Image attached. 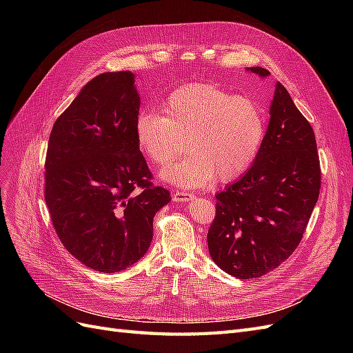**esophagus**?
Instances as JSON below:
<instances>
[{
    "label": "esophagus",
    "instance_id": "34e87169",
    "mask_svg": "<svg viewBox=\"0 0 353 353\" xmlns=\"http://www.w3.org/2000/svg\"><path fill=\"white\" fill-rule=\"evenodd\" d=\"M193 197H194V196L191 194V193H188V191H175V193L172 194V200H174V201H178V203H181V201H188V200H191Z\"/></svg>",
    "mask_w": 353,
    "mask_h": 353
}]
</instances>
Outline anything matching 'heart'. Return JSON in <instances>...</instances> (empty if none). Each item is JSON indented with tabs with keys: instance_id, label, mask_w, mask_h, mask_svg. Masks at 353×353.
Wrapping results in <instances>:
<instances>
[{
	"instance_id": "obj_1",
	"label": "heart",
	"mask_w": 353,
	"mask_h": 353,
	"mask_svg": "<svg viewBox=\"0 0 353 353\" xmlns=\"http://www.w3.org/2000/svg\"><path fill=\"white\" fill-rule=\"evenodd\" d=\"M163 114L144 110L135 119V137L148 162L165 168V183L206 187L230 183L258 157L266 134V113L249 95H236L215 83H188L168 95Z\"/></svg>"
}]
</instances>
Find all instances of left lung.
Returning a JSON list of instances; mask_svg holds the SVG:
<instances>
[{"label":"left lung","mask_w":353,"mask_h":353,"mask_svg":"<svg viewBox=\"0 0 353 353\" xmlns=\"http://www.w3.org/2000/svg\"><path fill=\"white\" fill-rule=\"evenodd\" d=\"M249 70L268 77L263 68ZM261 152L250 169L216 194L208 248L222 271L259 279L288 259L301 243L321 188L311 123L279 82Z\"/></svg>","instance_id":"8db88e82"}]
</instances>
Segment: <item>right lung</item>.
I'll return each mask as SVG.
<instances>
[{"instance_id": "1", "label": "right lung", "mask_w": 353, "mask_h": 353, "mask_svg": "<svg viewBox=\"0 0 353 353\" xmlns=\"http://www.w3.org/2000/svg\"><path fill=\"white\" fill-rule=\"evenodd\" d=\"M140 95L131 72L91 79L52 125L44 197L65 249L99 272L140 261L170 193L152 183L135 137Z\"/></svg>"}]
</instances>
